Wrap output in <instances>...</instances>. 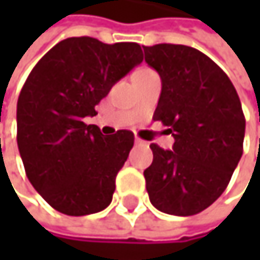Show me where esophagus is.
<instances>
[{
	"instance_id": "esophagus-1",
	"label": "esophagus",
	"mask_w": 260,
	"mask_h": 260,
	"mask_svg": "<svg viewBox=\"0 0 260 260\" xmlns=\"http://www.w3.org/2000/svg\"><path fill=\"white\" fill-rule=\"evenodd\" d=\"M135 144H146V141L141 138H135Z\"/></svg>"
}]
</instances>
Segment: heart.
Listing matches in <instances>:
<instances>
[{
	"instance_id": "1",
	"label": "heart",
	"mask_w": 260,
	"mask_h": 260,
	"mask_svg": "<svg viewBox=\"0 0 260 260\" xmlns=\"http://www.w3.org/2000/svg\"><path fill=\"white\" fill-rule=\"evenodd\" d=\"M140 72H147V71H140Z\"/></svg>"
}]
</instances>
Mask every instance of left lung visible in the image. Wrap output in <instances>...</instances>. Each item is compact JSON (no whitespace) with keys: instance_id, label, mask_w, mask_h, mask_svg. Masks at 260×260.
I'll return each mask as SVG.
<instances>
[{"instance_id":"1","label":"left lung","mask_w":260,"mask_h":260,"mask_svg":"<svg viewBox=\"0 0 260 260\" xmlns=\"http://www.w3.org/2000/svg\"><path fill=\"white\" fill-rule=\"evenodd\" d=\"M162 82L153 120L173 135V150L152 143L144 170L150 203L170 215H196L226 189L241 155L245 119L232 81L208 55L185 45L143 46Z\"/></svg>"}]
</instances>
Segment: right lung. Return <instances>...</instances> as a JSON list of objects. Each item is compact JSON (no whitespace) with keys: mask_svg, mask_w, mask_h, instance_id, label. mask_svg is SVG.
Returning a JSON list of instances; mask_svg holds the SVG:
<instances>
[{"mask_svg":"<svg viewBox=\"0 0 260 260\" xmlns=\"http://www.w3.org/2000/svg\"><path fill=\"white\" fill-rule=\"evenodd\" d=\"M141 61L138 43L69 37L28 75L18 99V147L28 181L55 211L81 217L111 203L134 134L102 135L84 119Z\"/></svg>","mask_w":260,"mask_h":260,"instance_id":"1","label":"right lung"}]
</instances>
